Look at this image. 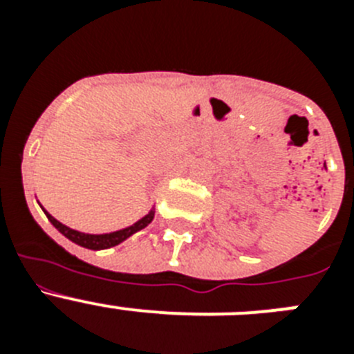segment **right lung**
Returning <instances> with one entry per match:
<instances>
[{
	"instance_id": "right-lung-1",
	"label": "right lung",
	"mask_w": 354,
	"mask_h": 354,
	"mask_svg": "<svg viewBox=\"0 0 354 354\" xmlns=\"http://www.w3.org/2000/svg\"><path fill=\"white\" fill-rule=\"evenodd\" d=\"M40 207H42V205H40ZM42 211L46 212L48 220L55 225V228H58V230H60L67 239H71L72 243H76V245L88 250H106V248H111V246L120 245L122 241H126L127 237H131L133 234L138 232V230L145 228L150 221L154 220V212H156L154 209H152L149 214L143 216L142 220H138L136 223L131 225V227L122 228V230H115V232H109V234H84V232H80V230H74V228L67 227V225L60 223V221L56 220V218H53V216L49 214L44 207Z\"/></svg>"
}]
</instances>
